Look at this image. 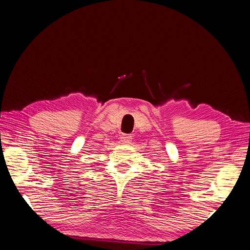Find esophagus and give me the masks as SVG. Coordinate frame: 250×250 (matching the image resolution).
<instances>
[{
    "label": "esophagus",
    "mask_w": 250,
    "mask_h": 250,
    "mask_svg": "<svg viewBox=\"0 0 250 250\" xmlns=\"http://www.w3.org/2000/svg\"><path fill=\"white\" fill-rule=\"evenodd\" d=\"M120 140H121L122 143H125V145H126V143L131 142V140H132V137H131L130 134H122Z\"/></svg>",
    "instance_id": "obj_1"
}]
</instances>
